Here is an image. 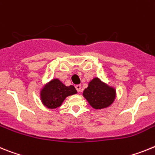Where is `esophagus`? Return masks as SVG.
<instances>
[{"label": "esophagus", "instance_id": "34e87169", "mask_svg": "<svg viewBox=\"0 0 155 155\" xmlns=\"http://www.w3.org/2000/svg\"><path fill=\"white\" fill-rule=\"evenodd\" d=\"M76 91H77L78 92H81V91H82L81 85H76Z\"/></svg>", "mask_w": 155, "mask_h": 155}]
</instances>
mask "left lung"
I'll return each mask as SVG.
<instances>
[{
  "label": "left lung",
  "instance_id": "1",
  "mask_svg": "<svg viewBox=\"0 0 155 155\" xmlns=\"http://www.w3.org/2000/svg\"><path fill=\"white\" fill-rule=\"evenodd\" d=\"M83 97L95 109H101L110 106L115 98V90L102 83L98 78L90 82L83 91Z\"/></svg>",
  "mask_w": 155,
  "mask_h": 155
}]
</instances>
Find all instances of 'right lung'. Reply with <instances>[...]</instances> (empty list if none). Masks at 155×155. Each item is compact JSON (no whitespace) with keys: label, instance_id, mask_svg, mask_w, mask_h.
<instances>
[{"label":"right lung","instance_id":"add662e5","mask_svg":"<svg viewBox=\"0 0 155 155\" xmlns=\"http://www.w3.org/2000/svg\"><path fill=\"white\" fill-rule=\"evenodd\" d=\"M77 93L73 86L66 87L59 79H54L50 82L40 92L43 104L49 108H56L61 105L66 97Z\"/></svg>","mask_w":155,"mask_h":155}]
</instances>
